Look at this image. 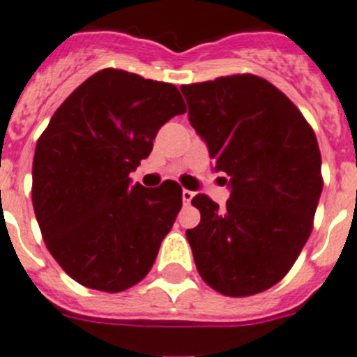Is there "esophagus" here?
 <instances>
[{"label": "esophagus", "mask_w": 357, "mask_h": 357, "mask_svg": "<svg viewBox=\"0 0 357 357\" xmlns=\"http://www.w3.org/2000/svg\"><path fill=\"white\" fill-rule=\"evenodd\" d=\"M181 197H183V204H190L192 197H194V192L183 190V192H181Z\"/></svg>", "instance_id": "34e87169"}]
</instances>
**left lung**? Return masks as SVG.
Listing matches in <instances>:
<instances>
[{"mask_svg":"<svg viewBox=\"0 0 357 357\" xmlns=\"http://www.w3.org/2000/svg\"><path fill=\"white\" fill-rule=\"evenodd\" d=\"M188 121L215 171L229 176L218 208L197 194L201 222L186 229L199 274L218 294L247 297L288 274L313 229L322 194L314 131L294 102L255 75L183 85Z\"/></svg>","mask_w":357,"mask_h":357,"instance_id":"left-lung-1","label":"left lung"}]
</instances>
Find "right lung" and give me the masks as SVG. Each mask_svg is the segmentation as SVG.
Listing matches in <instances>:
<instances>
[{"mask_svg":"<svg viewBox=\"0 0 357 357\" xmlns=\"http://www.w3.org/2000/svg\"><path fill=\"white\" fill-rule=\"evenodd\" d=\"M186 112L171 83L102 69L37 140L31 202L47 250L79 284L117 294L142 281L181 210V186L131 185L160 128Z\"/></svg>","mask_w":357,"mask_h":357,"instance_id":"obj_1","label":"right lung"}]
</instances>
